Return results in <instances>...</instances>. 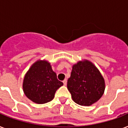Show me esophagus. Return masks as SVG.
<instances>
[{"instance_id":"1","label":"esophagus","mask_w":128,"mask_h":128,"mask_svg":"<svg viewBox=\"0 0 128 128\" xmlns=\"http://www.w3.org/2000/svg\"><path fill=\"white\" fill-rule=\"evenodd\" d=\"M62 82H63V84H64V86H66V84H67V80H66V79H64V80L62 81Z\"/></svg>"}]
</instances>
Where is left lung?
<instances>
[{"label":"left lung","mask_w":128,"mask_h":128,"mask_svg":"<svg viewBox=\"0 0 128 128\" xmlns=\"http://www.w3.org/2000/svg\"><path fill=\"white\" fill-rule=\"evenodd\" d=\"M67 88L76 104L89 106L102 96L105 83L96 67L92 62L84 60L73 66Z\"/></svg>","instance_id":"8db88e82"}]
</instances>
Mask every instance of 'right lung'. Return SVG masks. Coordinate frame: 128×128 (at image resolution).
<instances>
[{
	"instance_id": "1",
	"label": "right lung",
	"mask_w": 128,
	"mask_h": 128,
	"mask_svg": "<svg viewBox=\"0 0 128 128\" xmlns=\"http://www.w3.org/2000/svg\"><path fill=\"white\" fill-rule=\"evenodd\" d=\"M63 83L46 61H37L31 66L24 78L23 90L27 98L34 103L42 104L50 102Z\"/></svg>"
}]
</instances>
